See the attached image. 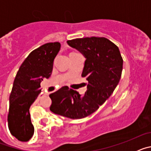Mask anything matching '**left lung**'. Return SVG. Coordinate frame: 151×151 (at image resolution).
I'll list each match as a JSON object with an SVG mask.
<instances>
[{"mask_svg": "<svg viewBox=\"0 0 151 151\" xmlns=\"http://www.w3.org/2000/svg\"><path fill=\"white\" fill-rule=\"evenodd\" d=\"M86 60L82 76L88 81L83 95L64 86L49 95L50 111L69 119L91 115L113 94L122 76L123 60L119 47L104 37H86L67 41Z\"/></svg>", "mask_w": 151, "mask_h": 151, "instance_id": "8db88e82", "label": "left lung"}]
</instances>
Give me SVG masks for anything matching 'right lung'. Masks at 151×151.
I'll return each mask as SVG.
<instances>
[{
  "instance_id": "1",
  "label": "right lung",
  "mask_w": 151,
  "mask_h": 151,
  "mask_svg": "<svg viewBox=\"0 0 151 151\" xmlns=\"http://www.w3.org/2000/svg\"><path fill=\"white\" fill-rule=\"evenodd\" d=\"M60 43L50 42L31 52L19 69L10 95L8 128L20 141H28L34 134L29 108L41 93L40 83L49 78Z\"/></svg>"
}]
</instances>
